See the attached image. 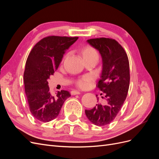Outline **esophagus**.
I'll list each match as a JSON object with an SVG mask.
<instances>
[{
	"instance_id": "obj_1",
	"label": "esophagus",
	"mask_w": 159,
	"mask_h": 159,
	"mask_svg": "<svg viewBox=\"0 0 159 159\" xmlns=\"http://www.w3.org/2000/svg\"><path fill=\"white\" fill-rule=\"evenodd\" d=\"M71 95H79L81 93H80V91H79L78 90H73V91H71Z\"/></svg>"
}]
</instances>
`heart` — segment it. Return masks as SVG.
<instances>
[{
	"mask_svg": "<svg viewBox=\"0 0 159 159\" xmlns=\"http://www.w3.org/2000/svg\"><path fill=\"white\" fill-rule=\"evenodd\" d=\"M81 54L84 57V59H88L90 57H98V52L93 48L87 46L84 47L82 51H81ZM93 81V78L91 76L87 75L84 77V78L80 80L78 82V85L80 88L82 89H87L89 88L91 85V83Z\"/></svg>",
	"mask_w": 159,
	"mask_h": 159,
	"instance_id": "1",
	"label": "heart"
}]
</instances>
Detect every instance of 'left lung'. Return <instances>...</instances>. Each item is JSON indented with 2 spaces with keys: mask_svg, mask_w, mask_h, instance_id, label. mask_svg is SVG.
I'll return each mask as SVG.
<instances>
[{
  "mask_svg": "<svg viewBox=\"0 0 159 159\" xmlns=\"http://www.w3.org/2000/svg\"><path fill=\"white\" fill-rule=\"evenodd\" d=\"M87 42L102 56V71L97 87L104 93L106 102L104 105L96 104L85 113L91 123L104 126L113 121L127 98L130 81L129 59L123 47L113 39L94 38Z\"/></svg>",
  "mask_w": 159,
  "mask_h": 159,
  "instance_id": "left-lung-1",
  "label": "left lung"
}]
</instances>
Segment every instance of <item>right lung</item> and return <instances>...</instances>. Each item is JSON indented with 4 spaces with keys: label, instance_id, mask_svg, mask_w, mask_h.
Masks as SVG:
<instances>
[{
    "label": "right lung",
    "instance_id": "right-lung-1",
    "mask_svg": "<svg viewBox=\"0 0 159 159\" xmlns=\"http://www.w3.org/2000/svg\"><path fill=\"white\" fill-rule=\"evenodd\" d=\"M78 37L51 36L43 38L34 46L27 58L24 73V83L30 111L33 117L42 122L56 119L69 91L50 94L48 79L58 68L67 50Z\"/></svg>",
    "mask_w": 159,
    "mask_h": 159
}]
</instances>
